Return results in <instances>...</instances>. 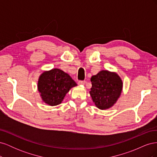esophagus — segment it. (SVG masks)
I'll return each mask as SVG.
<instances>
[{"label":"esophagus","instance_id":"obj_1","mask_svg":"<svg viewBox=\"0 0 157 157\" xmlns=\"http://www.w3.org/2000/svg\"><path fill=\"white\" fill-rule=\"evenodd\" d=\"M85 83H86V81H85V80H79V81L78 82V84H80V85H83Z\"/></svg>","mask_w":157,"mask_h":157}]
</instances>
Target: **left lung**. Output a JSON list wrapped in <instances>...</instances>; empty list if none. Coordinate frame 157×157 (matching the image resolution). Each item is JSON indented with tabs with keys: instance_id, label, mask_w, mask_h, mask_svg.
<instances>
[{
	"instance_id": "left-lung-1",
	"label": "left lung",
	"mask_w": 157,
	"mask_h": 157,
	"mask_svg": "<svg viewBox=\"0 0 157 157\" xmlns=\"http://www.w3.org/2000/svg\"><path fill=\"white\" fill-rule=\"evenodd\" d=\"M92 86L90 92L93 101L100 109L112 107L119 98L122 82L117 74L101 71L91 78Z\"/></svg>"
}]
</instances>
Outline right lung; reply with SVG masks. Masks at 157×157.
I'll use <instances>...</instances> for the list:
<instances>
[{"label":"right lung","mask_w":157,"mask_h":157,"mask_svg":"<svg viewBox=\"0 0 157 157\" xmlns=\"http://www.w3.org/2000/svg\"><path fill=\"white\" fill-rule=\"evenodd\" d=\"M77 86L70 76L59 69L42 73L38 82V89L42 100L51 106L59 105L69 90Z\"/></svg>","instance_id":"1"}]
</instances>
